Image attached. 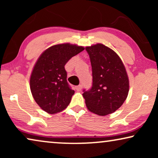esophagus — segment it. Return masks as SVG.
<instances>
[{
  "mask_svg": "<svg viewBox=\"0 0 158 158\" xmlns=\"http://www.w3.org/2000/svg\"><path fill=\"white\" fill-rule=\"evenodd\" d=\"M82 88H83V85H77V87H76V90H77V91H80V90H81Z\"/></svg>",
  "mask_w": 158,
  "mask_h": 158,
  "instance_id": "34e87169",
  "label": "esophagus"
}]
</instances>
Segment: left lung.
I'll list each match as a JSON object with an SVG mask.
<instances>
[{
  "label": "left lung",
  "mask_w": 158,
  "mask_h": 158,
  "mask_svg": "<svg viewBox=\"0 0 158 158\" xmlns=\"http://www.w3.org/2000/svg\"><path fill=\"white\" fill-rule=\"evenodd\" d=\"M92 67L93 85L83 90L88 109L99 116L112 114L122 106L129 90L126 69L118 55L102 44L85 47Z\"/></svg>",
  "instance_id": "left-lung-1"
}]
</instances>
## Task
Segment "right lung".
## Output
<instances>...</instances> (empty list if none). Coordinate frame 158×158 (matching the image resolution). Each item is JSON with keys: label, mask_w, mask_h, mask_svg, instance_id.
<instances>
[{"label": "right lung", "mask_w": 158, "mask_h": 158, "mask_svg": "<svg viewBox=\"0 0 158 158\" xmlns=\"http://www.w3.org/2000/svg\"><path fill=\"white\" fill-rule=\"evenodd\" d=\"M84 50L75 44H56L47 49L36 61L30 77V89L36 103L48 114L63 111L75 91L67 81L64 65Z\"/></svg>", "instance_id": "add662e5"}]
</instances>
